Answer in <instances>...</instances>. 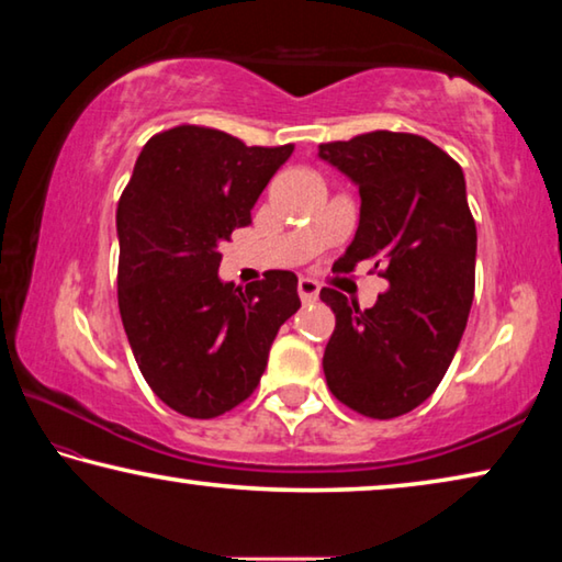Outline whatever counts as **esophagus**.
I'll return each mask as SVG.
<instances>
[{"label": "esophagus", "instance_id": "esophagus-1", "mask_svg": "<svg viewBox=\"0 0 562 562\" xmlns=\"http://www.w3.org/2000/svg\"><path fill=\"white\" fill-rule=\"evenodd\" d=\"M297 292H300V300L305 302V305H310V302H315L319 297V284L310 278H300Z\"/></svg>", "mask_w": 562, "mask_h": 562}]
</instances>
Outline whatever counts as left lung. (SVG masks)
<instances>
[{"mask_svg":"<svg viewBox=\"0 0 562 562\" xmlns=\"http://www.w3.org/2000/svg\"><path fill=\"white\" fill-rule=\"evenodd\" d=\"M317 157L360 190L342 267L375 260L390 282L368 310L337 290L319 292L337 319L325 380L347 407L390 420L435 393L465 333L477 252L465 175L430 139L387 130L319 145Z\"/></svg>","mask_w":562,"mask_h":562,"instance_id":"1","label":"left lung"}]
</instances>
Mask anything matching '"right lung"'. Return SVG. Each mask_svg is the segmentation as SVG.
Here are the masks:
<instances>
[{
	"label": "right lung",
	"instance_id": "add662e5",
	"mask_svg": "<svg viewBox=\"0 0 562 562\" xmlns=\"http://www.w3.org/2000/svg\"><path fill=\"white\" fill-rule=\"evenodd\" d=\"M292 149L182 124L147 142L124 187L122 325L147 385L180 415L210 420L252 395L274 335L300 310L295 272L270 270L247 288L217 274L220 245L252 222Z\"/></svg>",
	"mask_w": 562,
	"mask_h": 562
}]
</instances>
